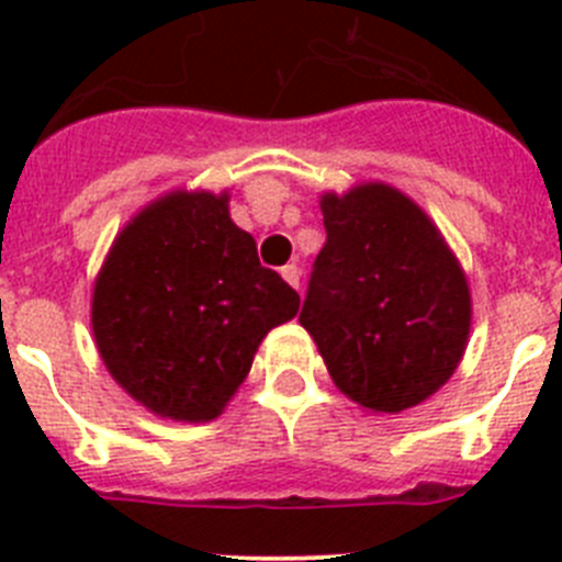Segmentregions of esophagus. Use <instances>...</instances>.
<instances>
[{"label": "esophagus", "instance_id": "34e87169", "mask_svg": "<svg viewBox=\"0 0 562 562\" xmlns=\"http://www.w3.org/2000/svg\"><path fill=\"white\" fill-rule=\"evenodd\" d=\"M281 276H284V281L290 286H295V290H301V270H297L295 265H286L281 267Z\"/></svg>", "mask_w": 562, "mask_h": 562}]
</instances>
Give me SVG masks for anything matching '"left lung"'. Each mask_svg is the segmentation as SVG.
<instances>
[{
	"instance_id": "1",
	"label": "left lung",
	"mask_w": 562,
	"mask_h": 562,
	"mask_svg": "<svg viewBox=\"0 0 562 562\" xmlns=\"http://www.w3.org/2000/svg\"><path fill=\"white\" fill-rule=\"evenodd\" d=\"M321 211L326 245L297 321L349 400L376 414L414 408L467 349L464 270L428 213L385 182L324 193Z\"/></svg>"
}]
</instances>
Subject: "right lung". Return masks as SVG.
Here are the masks:
<instances>
[{
    "mask_svg": "<svg viewBox=\"0 0 562 562\" xmlns=\"http://www.w3.org/2000/svg\"><path fill=\"white\" fill-rule=\"evenodd\" d=\"M301 297L258 261L227 193L173 191L114 238L92 292V331L109 374L151 414L211 422L245 382L272 326Z\"/></svg>",
    "mask_w": 562,
    "mask_h": 562,
    "instance_id": "right-lung-1",
    "label": "right lung"
}]
</instances>
